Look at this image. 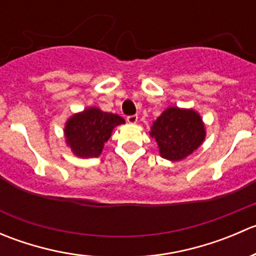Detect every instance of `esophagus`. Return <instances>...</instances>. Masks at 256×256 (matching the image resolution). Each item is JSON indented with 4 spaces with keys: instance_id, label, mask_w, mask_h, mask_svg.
I'll list each match as a JSON object with an SVG mask.
<instances>
[{
    "instance_id": "esophagus-1",
    "label": "esophagus",
    "mask_w": 256,
    "mask_h": 256,
    "mask_svg": "<svg viewBox=\"0 0 256 256\" xmlns=\"http://www.w3.org/2000/svg\"><path fill=\"white\" fill-rule=\"evenodd\" d=\"M126 121H128V124H136L138 122V115H128V118H126Z\"/></svg>"
}]
</instances>
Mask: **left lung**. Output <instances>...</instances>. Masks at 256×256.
<instances>
[{
	"label": "left lung",
	"instance_id": "1",
	"mask_svg": "<svg viewBox=\"0 0 256 256\" xmlns=\"http://www.w3.org/2000/svg\"><path fill=\"white\" fill-rule=\"evenodd\" d=\"M150 135L156 140L164 158L180 161L200 146L206 130L196 112L168 108L154 121Z\"/></svg>",
	"mask_w": 256,
	"mask_h": 256
}]
</instances>
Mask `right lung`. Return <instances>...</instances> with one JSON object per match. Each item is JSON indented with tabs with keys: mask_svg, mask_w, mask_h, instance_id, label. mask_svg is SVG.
Returning a JSON list of instances; mask_svg holds the SVG:
<instances>
[{
	"mask_svg": "<svg viewBox=\"0 0 256 256\" xmlns=\"http://www.w3.org/2000/svg\"><path fill=\"white\" fill-rule=\"evenodd\" d=\"M124 122L125 120L116 114L89 108L66 121L64 128L66 144L76 156L98 157L112 136V128Z\"/></svg>",
	"mask_w": 256,
	"mask_h": 256,
	"instance_id": "right-lung-1",
	"label": "right lung"
}]
</instances>
